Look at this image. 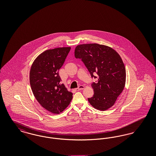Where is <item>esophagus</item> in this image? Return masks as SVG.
I'll use <instances>...</instances> for the list:
<instances>
[{"instance_id": "34e87169", "label": "esophagus", "mask_w": 156, "mask_h": 156, "mask_svg": "<svg viewBox=\"0 0 156 156\" xmlns=\"http://www.w3.org/2000/svg\"><path fill=\"white\" fill-rule=\"evenodd\" d=\"M84 88H85V87L83 85H80L77 88H76V90H80L82 89H84Z\"/></svg>"}]
</instances>
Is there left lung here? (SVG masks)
Segmentation results:
<instances>
[{
  "label": "left lung",
  "mask_w": 156,
  "mask_h": 156,
  "mask_svg": "<svg viewBox=\"0 0 156 156\" xmlns=\"http://www.w3.org/2000/svg\"><path fill=\"white\" fill-rule=\"evenodd\" d=\"M75 57L81 59L92 78L98 75V81L91 85L94 94L88 98L90 104L102 111L111 108L126 82V69L119 54L105 45L84 44L76 47Z\"/></svg>",
  "instance_id": "left-lung-1"
}]
</instances>
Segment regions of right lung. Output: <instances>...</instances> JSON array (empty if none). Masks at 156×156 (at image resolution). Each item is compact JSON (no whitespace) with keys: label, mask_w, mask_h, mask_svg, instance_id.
Instances as JSON below:
<instances>
[{"label":"right lung","mask_w":156,"mask_h":156,"mask_svg":"<svg viewBox=\"0 0 156 156\" xmlns=\"http://www.w3.org/2000/svg\"><path fill=\"white\" fill-rule=\"evenodd\" d=\"M71 47L47 50L34 61L30 71V83L34 96L44 109L59 114L70 104L73 93L61 83L58 71Z\"/></svg>","instance_id":"right-lung-1"}]
</instances>
